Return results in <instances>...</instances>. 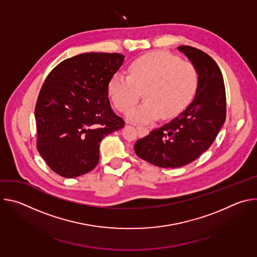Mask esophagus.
Returning <instances> with one entry per match:
<instances>
[{
	"label": "esophagus",
	"instance_id": "34e87169",
	"mask_svg": "<svg viewBox=\"0 0 257 257\" xmlns=\"http://www.w3.org/2000/svg\"><path fill=\"white\" fill-rule=\"evenodd\" d=\"M135 127H136V129H137V131H138L139 133H143L144 131H148V128L142 127L141 125H136Z\"/></svg>",
	"mask_w": 257,
	"mask_h": 257
}]
</instances>
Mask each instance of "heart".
<instances>
[{
    "label": "heart",
    "instance_id": "1",
    "mask_svg": "<svg viewBox=\"0 0 257 257\" xmlns=\"http://www.w3.org/2000/svg\"><path fill=\"white\" fill-rule=\"evenodd\" d=\"M199 83L197 68L167 52L145 54L128 67V75L117 72L108 82V94L118 111L125 113L143 91L147 100L127 114L134 122H151L162 113L172 117L193 98Z\"/></svg>",
    "mask_w": 257,
    "mask_h": 257
}]
</instances>
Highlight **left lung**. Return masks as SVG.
I'll return each mask as SVG.
<instances>
[{
  "mask_svg": "<svg viewBox=\"0 0 257 257\" xmlns=\"http://www.w3.org/2000/svg\"><path fill=\"white\" fill-rule=\"evenodd\" d=\"M197 68L199 83L192 102L177 117L154 129L134 145L136 155L161 168H179L199 158L226 120V89L215 61L189 46L178 48Z\"/></svg>",
  "mask_w": 257,
  "mask_h": 257,
  "instance_id": "left-lung-1",
  "label": "left lung"
}]
</instances>
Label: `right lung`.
Wrapping results in <instances>:
<instances>
[{"instance_id":"obj_1","label":"right lung","mask_w":257,"mask_h":257,"mask_svg":"<svg viewBox=\"0 0 257 257\" xmlns=\"http://www.w3.org/2000/svg\"><path fill=\"white\" fill-rule=\"evenodd\" d=\"M124 56L84 53L64 60L47 76L36 100V148L58 175L74 178L93 170L99 143L124 127L107 97L108 82Z\"/></svg>"}]
</instances>
